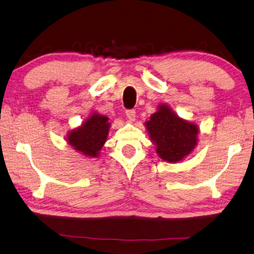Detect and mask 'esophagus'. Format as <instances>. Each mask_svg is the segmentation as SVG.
<instances>
[{"label": "esophagus", "instance_id": "34e87169", "mask_svg": "<svg viewBox=\"0 0 254 254\" xmlns=\"http://www.w3.org/2000/svg\"><path fill=\"white\" fill-rule=\"evenodd\" d=\"M127 114V119L128 122H134L135 121V111L134 109H128V111L126 112Z\"/></svg>", "mask_w": 254, "mask_h": 254}]
</instances>
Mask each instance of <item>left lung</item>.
<instances>
[{
    "mask_svg": "<svg viewBox=\"0 0 254 254\" xmlns=\"http://www.w3.org/2000/svg\"><path fill=\"white\" fill-rule=\"evenodd\" d=\"M145 127L158 157L168 163L184 161L198 143L197 124L181 119L168 104L158 105Z\"/></svg>",
    "mask_w": 254,
    "mask_h": 254,
    "instance_id": "obj_1",
    "label": "left lung"
}]
</instances>
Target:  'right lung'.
Segmentation results:
<instances>
[{
  "label": "right lung",
  "mask_w": 254,
  "mask_h": 254,
  "mask_svg": "<svg viewBox=\"0 0 254 254\" xmlns=\"http://www.w3.org/2000/svg\"><path fill=\"white\" fill-rule=\"evenodd\" d=\"M106 115L92 112L81 126L73 128L66 135L67 143L82 156L99 157L108 137L111 123Z\"/></svg>",
  "instance_id": "1"
}]
</instances>
